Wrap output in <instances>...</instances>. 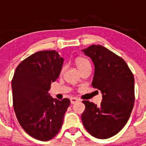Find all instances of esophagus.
<instances>
[{
	"instance_id": "esophagus-1",
	"label": "esophagus",
	"mask_w": 146,
	"mask_h": 146,
	"mask_svg": "<svg viewBox=\"0 0 146 146\" xmlns=\"http://www.w3.org/2000/svg\"><path fill=\"white\" fill-rule=\"evenodd\" d=\"M79 101H80V99H79V98H70L71 104H75V103L78 102Z\"/></svg>"
}]
</instances>
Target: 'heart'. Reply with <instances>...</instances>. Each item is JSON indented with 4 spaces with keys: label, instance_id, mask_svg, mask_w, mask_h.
<instances>
[{
    "label": "heart",
    "instance_id": "b5f03b06",
    "mask_svg": "<svg viewBox=\"0 0 146 146\" xmlns=\"http://www.w3.org/2000/svg\"><path fill=\"white\" fill-rule=\"evenodd\" d=\"M75 64L80 71L82 70V69H84L85 67H86V66H90L89 62L86 59L82 58V57H77V58L75 60ZM63 70H64V69L62 70V71Z\"/></svg>",
    "mask_w": 146,
    "mask_h": 146
}]
</instances>
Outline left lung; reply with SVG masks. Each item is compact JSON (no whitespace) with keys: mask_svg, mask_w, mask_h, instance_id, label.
Wrapping results in <instances>:
<instances>
[{"mask_svg":"<svg viewBox=\"0 0 146 146\" xmlns=\"http://www.w3.org/2000/svg\"><path fill=\"white\" fill-rule=\"evenodd\" d=\"M82 51L95 66L92 86L102 94L99 106L82 102L86 105L82 123L94 137L110 138L123 129L129 118L135 101L134 76L124 60L102 45L92 44Z\"/></svg>","mask_w":146,"mask_h":146,"instance_id":"left-lung-1","label":"left lung"}]
</instances>
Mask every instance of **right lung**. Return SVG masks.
Instances as JSON below:
<instances>
[{
	"label": "right lung",
	"instance_id": "obj_1",
	"mask_svg": "<svg viewBox=\"0 0 146 146\" xmlns=\"http://www.w3.org/2000/svg\"><path fill=\"white\" fill-rule=\"evenodd\" d=\"M64 58L56 50L33 54L17 66L12 80L13 108L23 129L38 140L48 141L61 128L70 102L50 96V83L59 76Z\"/></svg>",
	"mask_w": 146,
	"mask_h": 146
}]
</instances>
